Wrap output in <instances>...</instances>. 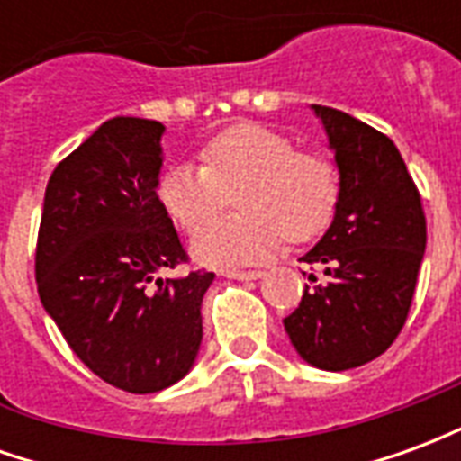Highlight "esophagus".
Listing matches in <instances>:
<instances>
[{"mask_svg":"<svg viewBox=\"0 0 461 461\" xmlns=\"http://www.w3.org/2000/svg\"><path fill=\"white\" fill-rule=\"evenodd\" d=\"M227 279H240V281H257L264 276V271L251 269V271H224Z\"/></svg>","mask_w":461,"mask_h":461,"instance_id":"obj_1","label":"esophagus"}]
</instances>
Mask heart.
I'll return each mask as SVG.
<instances>
[{
  "instance_id": "obj_1",
  "label": "heart",
  "mask_w": 461,
  "mask_h": 461,
  "mask_svg": "<svg viewBox=\"0 0 461 461\" xmlns=\"http://www.w3.org/2000/svg\"><path fill=\"white\" fill-rule=\"evenodd\" d=\"M234 186L240 214L203 225ZM339 194V170L326 155L296 150L286 132L259 122L221 131L202 148V165H172L158 180L167 217L182 230L203 225L190 241L192 259L217 269L267 259L284 237L316 240L333 220Z\"/></svg>"
}]
</instances>
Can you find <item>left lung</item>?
Returning <instances> with one entry per match:
<instances>
[{"label":"left lung","instance_id":"obj_1","mask_svg":"<svg viewBox=\"0 0 461 461\" xmlns=\"http://www.w3.org/2000/svg\"><path fill=\"white\" fill-rule=\"evenodd\" d=\"M311 111L333 150L340 194L326 234L301 257L323 279L309 274L313 286L284 329L309 366L339 373L375 360L405 326L427 224L395 142L329 105Z\"/></svg>","mask_w":461,"mask_h":461}]
</instances>
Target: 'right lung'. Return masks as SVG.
<instances>
[{"label":"right lung","instance_id":"right-lung-1","mask_svg":"<svg viewBox=\"0 0 461 461\" xmlns=\"http://www.w3.org/2000/svg\"><path fill=\"white\" fill-rule=\"evenodd\" d=\"M165 125L111 118L56 165L36 241V286L66 343L95 375L145 395L197 360L212 271L170 279L185 261L158 200Z\"/></svg>","mask_w":461,"mask_h":461}]
</instances>
